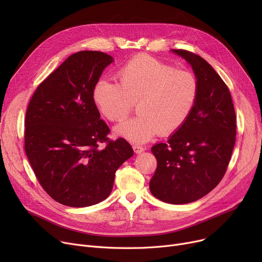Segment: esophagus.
Wrapping results in <instances>:
<instances>
[{
	"mask_svg": "<svg viewBox=\"0 0 262 262\" xmlns=\"http://www.w3.org/2000/svg\"><path fill=\"white\" fill-rule=\"evenodd\" d=\"M133 149L135 150V153L140 154L145 149V147H143L142 145H138V144H133Z\"/></svg>",
	"mask_w": 262,
	"mask_h": 262,
	"instance_id": "1",
	"label": "esophagus"
}]
</instances>
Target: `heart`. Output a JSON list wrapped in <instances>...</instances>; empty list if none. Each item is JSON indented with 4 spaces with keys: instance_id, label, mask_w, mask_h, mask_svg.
<instances>
[{
    "instance_id": "1",
    "label": "heart",
    "mask_w": 262,
    "mask_h": 262,
    "mask_svg": "<svg viewBox=\"0 0 262 262\" xmlns=\"http://www.w3.org/2000/svg\"><path fill=\"white\" fill-rule=\"evenodd\" d=\"M117 77L118 81H96L92 98L112 122L128 117L134 104H138L139 116L116 127L118 135L133 142H146L159 133L168 136L181 129L198 100L199 82L193 73L149 55H137L127 60L120 67Z\"/></svg>"
}]
</instances>
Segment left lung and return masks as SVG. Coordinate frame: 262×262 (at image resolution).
I'll return each instance as SVG.
<instances>
[{
  "label": "left lung",
  "mask_w": 262,
  "mask_h": 262,
  "mask_svg": "<svg viewBox=\"0 0 262 262\" xmlns=\"http://www.w3.org/2000/svg\"><path fill=\"white\" fill-rule=\"evenodd\" d=\"M173 52L193 69L199 95L184 126L152 147L157 168L149 190L162 202L187 204L223 178L236 142V114L227 85L207 61L186 50Z\"/></svg>",
  "instance_id": "left-lung-1"
}]
</instances>
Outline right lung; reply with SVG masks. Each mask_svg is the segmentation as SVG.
Returning a JSON list of instances; mask_svg holds the SVG:
<instances>
[{"mask_svg": "<svg viewBox=\"0 0 262 262\" xmlns=\"http://www.w3.org/2000/svg\"><path fill=\"white\" fill-rule=\"evenodd\" d=\"M112 62L99 51L72 54L37 87L27 106V159L47 193L70 207L107 199L116 171L134 154L125 139L108 138L110 129L92 98L95 82Z\"/></svg>", "mask_w": 262, "mask_h": 262, "instance_id": "right-lung-1", "label": "right lung"}]
</instances>
